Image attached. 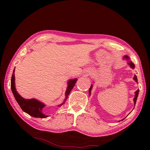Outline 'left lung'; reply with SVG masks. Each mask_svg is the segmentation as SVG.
<instances>
[{"label":"left lung","instance_id":"obj_1","mask_svg":"<svg viewBox=\"0 0 150 150\" xmlns=\"http://www.w3.org/2000/svg\"><path fill=\"white\" fill-rule=\"evenodd\" d=\"M124 58L128 59L129 57H128V56H125V57H124ZM128 64L130 66V67H131L133 69V68H135V64H133L132 62L130 61V62H128ZM133 79H134V80H135L137 82V76H136V75L134 76V77H133ZM91 88H92V85H91V87H90V90H89V93H90V94L91 93ZM139 90H137V91H135V98H134V104H135H135H136L137 99V97H138V95H139ZM122 120H123V119H122Z\"/></svg>","mask_w":150,"mask_h":150}]
</instances>
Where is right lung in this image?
Masks as SVG:
<instances>
[{
  "label": "right lung",
  "instance_id": "1",
  "mask_svg": "<svg viewBox=\"0 0 150 150\" xmlns=\"http://www.w3.org/2000/svg\"><path fill=\"white\" fill-rule=\"evenodd\" d=\"M15 69L13 72V74L11 76V91L13 94L15 98L17 100L19 106L21 108V109L23 110L24 112L29 114L30 115L32 116L33 117L36 118H46L47 115H46L42 113V108L45 106L43 103H40L39 100H37L34 98H31V99H25V98H22L20 95L18 93L15 89ZM77 79H73V80H70L68 81V86L67 88L66 91V98L65 101L68 98V95L69 94L70 91H71L73 88L74 87V86L77 82ZM63 104H59L58 106H61Z\"/></svg>",
  "mask_w": 150,
  "mask_h": 150
}]
</instances>
